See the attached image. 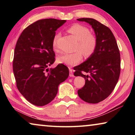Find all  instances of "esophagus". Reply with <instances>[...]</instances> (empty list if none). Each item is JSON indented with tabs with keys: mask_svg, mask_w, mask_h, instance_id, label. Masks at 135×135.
I'll list each match as a JSON object with an SVG mask.
<instances>
[{
	"mask_svg": "<svg viewBox=\"0 0 135 135\" xmlns=\"http://www.w3.org/2000/svg\"><path fill=\"white\" fill-rule=\"evenodd\" d=\"M69 70H70V77H74V74H73V70L71 68H69Z\"/></svg>",
	"mask_w": 135,
	"mask_h": 135,
	"instance_id": "obj_1",
	"label": "esophagus"
}]
</instances>
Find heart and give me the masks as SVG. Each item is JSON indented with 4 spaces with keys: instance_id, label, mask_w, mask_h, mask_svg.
<instances>
[{
    "instance_id": "obj_1",
    "label": "heart",
    "mask_w": 135,
    "mask_h": 135,
    "mask_svg": "<svg viewBox=\"0 0 135 135\" xmlns=\"http://www.w3.org/2000/svg\"><path fill=\"white\" fill-rule=\"evenodd\" d=\"M68 33L74 36L78 40L74 53L65 54L58 56L56 61L58 63L63 64L68 66H74L80 62L83 57H90L94 54L98 45V40L96 36L90 33L88 27L79 24H75L68 28ZM59 37V34L54 36L52 41L54 49L56 50V40Z\"/></svg>"
}]
</instances>
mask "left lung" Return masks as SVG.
I'll list each match as a JSON object with an SVG mask.
<instances>
[{"label": "left lung", "instance_id": "8db88e82", "mask_svg": "<svg viewBox=\"0 0 135 135\" xmlns=\"http://www.w3.org/2000/svg\"><path fill=\"white\" fill-rule=\"evenodd\" d=\"M77 20L89 24L98 40L94 54L74 69L75 76L85 79V84L77 93L84 101L97 104L106 99L117 83L120 74V51L115 37L108 27L93 18Z\"/></svg>", "mask_w": 135, "mask_h": 135}]
</instances>
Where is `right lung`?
<instances>
[{"mask_svg":"<svg viewBox=\"0 0 135 135\" xmlns=\"http://www.w3.org/2000/svg\"><path fill=\"white\" fill-rule=\"evenodd\" d=\"M66 20L49 18L28 26L18 38L14 51L13 71L22 95L36 106H44L56 97L58 86L69 76L64 64L47 68L55 60L52 41L55 31Z\"/></svg>","mask_w":135,"mask_h":135,"instance_id":"add662e5","label":"right lung"}]
</instances>
